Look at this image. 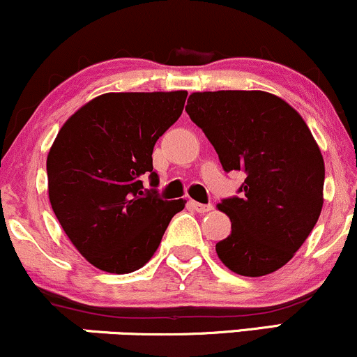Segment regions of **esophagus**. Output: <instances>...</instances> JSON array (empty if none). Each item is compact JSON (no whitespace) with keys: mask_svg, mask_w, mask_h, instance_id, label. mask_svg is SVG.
I'll use <instances>...</instances> for the list:
<instances>
[{"mask_svg":"<svg viewBox=\"0 0 357 357\" xmlns=\"http://www.w3.org/2000/svg\"><path fill=\"white\" fill-rule=\"evenodd\" d=\"M190 204H191L192 210L198 211V213H208V211L213 210L211 204H202V203H198V202H191Z\"/></svg>","mask_w":357,"mask_h":357,"instance_id":"obj_1","label":"esophagus"}]
</instances>
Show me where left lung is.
Here are the masks:
<instances>
[{
    "label": "left lung",
    "instance_id": "left-lung-1",
    "mask_svg": "<svg viewBox=\"0 0 357 357\" xmlns=\"http://www.w3.org/2000/svg\"><path fill=\"white\" fill-rule=\"evenodd\" d=\"M188 116L215 147L227 173L241 171L240 198L218 203L231 233L216 243L231 272L261 277L282 268L317 223L324 158L305 121L264 90L192 92Z\"/></svg>",
    "mask_w": 357,
    "mask_h": 357
}]
</instances>
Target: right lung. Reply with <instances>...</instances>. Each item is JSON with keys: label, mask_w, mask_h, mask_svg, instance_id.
Instances as JSON below:
<instances>
[{"label": "right lung", "mask_w": 357, "mask_h": 357, "mask_svg": "<svg viewBox=\"0 0 357 357\" xmlns=\"http://www.w3.org/2000/svg\"><path fill=\"white\" fill-rule=\"evenodd\" d=\"M186 90L109 92L72 114L47 158L48 198L65 235L93 267L130 273L144 267L186 199L144 190L155 141L181 116Z\"/></svg>", "instance_id": "1"}]
</instances>
